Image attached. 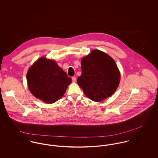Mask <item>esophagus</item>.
I'll use <instances>...</instances> for the list:
<instances>
[{"mask_svg": "<svg viewBox=\"0 0 158 158\" xmlns=\"http://www.w3.org/2000/svg\"><path fill=\"white\" fill-rule=\"evenodd\" d=\"M72 82H73V83H75V82L76 81V77H73L72 78Z\"/></svg>", "mask_w": 158, "mask_h": 158, "instance_id": "1", "label": "esophagus"}]
</instances>
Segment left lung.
<instances>
[{"mask_svg":"<svg viewBox=\"0 0 158 158\" xmlns=\"http://www.w3.org/2000/svg\"><path fill=\"white\" fill-rule=\"evenodd\" d=\"M81 75L78 85L85 95L94 102L107 98L116 90L120 82V72L113 58L97 50L81 60Z\"/></svg>","mask_w":158,"mask_h":158,"instance_id":"8db88e82","label":"left lung"}]
</instances>
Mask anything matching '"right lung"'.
<instances>
[{
  "label": "right lung",
  "instance_id": "obj_1",
  "mask_svg": "<svg viewBox=\"0 0 158 158\" xmlns=\"http://www.w3.org/2000/svg\"><path fill=\"white\" fill-rule=\"evenodd\" d=\"M28 88L36 98L53 103L65 94L72 79L54 60L41 58L27 74Z\"/></svg>",
  "mask_w": 158,
  "mask_h": 158
}]
</instances>
